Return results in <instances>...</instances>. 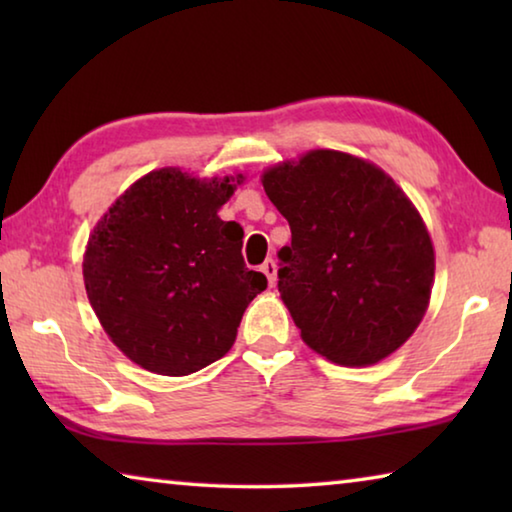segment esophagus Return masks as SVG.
Listing matches in <instances>:
<instances>
[{
    "label": "esophagus",
    "instance_id": "1",
    "mask_svg": "<svg viewBox=\"0 0 512 512\" xmlns=\"http://www.w3.org/2000/svg\"><path fill=\"white\" fill-rule=\"evenodd\" d=\"M262 273L268 277V284H275V280H277V266H275V262L273 259H266V262L262 264Z\"/></svg>",
    "mask_w": 512,
    "mask_h": 512
}]
</instances>
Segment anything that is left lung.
Here are the masks:
<instances>
[{
	"instance_id": "obj_1",
	"label": "left lung",
	"mask_w": 512,
	"mask_h": 512,
	"mask_svg": "<svg viewBox=\"0 0 512 512\" xmlns=\"http://www.w3.org/2000/svg\"><path fill=\"white\" fill-rule=\"evenodd\" d=\"M291 228L277 250V289L311 350L339 366H370L420 325L433 246L409 198L375 164L311 151L264 173Z\"/></svg>"
}]
</instances>
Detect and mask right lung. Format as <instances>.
<instances>
[{
	"label": "right lung",
	"instance_id": "add662e5",
	"mask_svg": "<svg viewBox=\"0 0 512 512\" xmlns=\"http://www.w3.org/2000/svg\"><path fill=\"white\" fill-rule=\"evenodd\" d=\"M232 192L230 178L160 169L137 180L94 228L85 291L112 343L137 366L171 377L210 366L232 348L248 302L266 289V275L241 255V225L216 214Z\"/></svg>",
	"mask_w": 512,
	"mask_h": 512
}]
</instances>
